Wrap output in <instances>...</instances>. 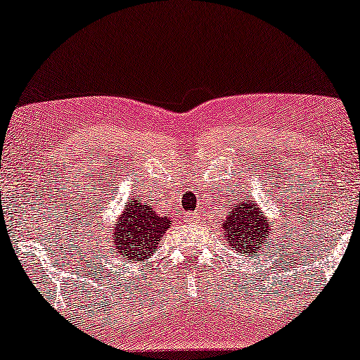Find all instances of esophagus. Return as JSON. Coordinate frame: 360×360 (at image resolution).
<instances>
[{"instance_id":"1","label":"esophagus","mask_w":360,"mask_h":360,"mask_svg":"<svg viewBox=\"0 0 360 360\" xmlns=\"http://www.w3.org/2000/svg\"><path fill=\"white\" fill-rule=\"evenodd\" d=\"M186 221H188V223H198L199 221V213H186Z\"/></svg>"}]
</instances>
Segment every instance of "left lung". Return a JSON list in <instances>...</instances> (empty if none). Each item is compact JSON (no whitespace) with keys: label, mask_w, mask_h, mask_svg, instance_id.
<instances>
[{"label":"left lung","mask_w":360,"mask_h":360,"mask_svg":"<svg viewBox=\"0 0 360 360\" xmlns=\"http://www.w3.org/2000/svg\"><path fill=\"white\" fill-rule=\"evenodd\" d=\"M221 226L226 243L241 253V257L258 255L259 250L268 248L270 243L268 236L271 235V226L266 216L259 214L255 199L245 198L236 202Z\"/></svg>","instance_id":"left-lung-1"}]
</instances>
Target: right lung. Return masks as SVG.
Masks as SVG:
<instances>
[{"label":"right lung","instance_id":"right-lung-1","mask_svg":"<svg viewBox=\"0 0 360 360\" xmlns=\"http://www.w3.org/2000/svg\"><path fill=\"white\" fill-rule=\"evenodd\" d=\"M171 223V218L158 214V211L142 202V199H129L115 231L112 233L117 255L124 259L144 262L153 255L155 245L161 241Z\"/></svg>","mask_w":360,"mask_h":360}]
</instances>
